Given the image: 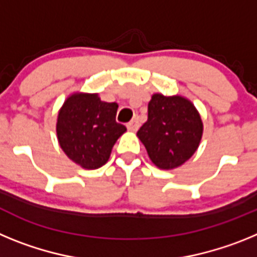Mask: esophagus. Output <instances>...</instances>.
I'll return each mask as SVG.
<instances>
[{"label":"esophagus","mask_w":257,"mask_h":257,"mask_svg":"<svg viewBox=\"0 0 257 257\" xmlns=\"http://www.w3.org/2000/svg\"><path fill=\"white\" fill-rule=\"evenodd\" d=\"M127 128L130 131H136L138 128H139V121H138V118H134V119H131L128 123H127Z\"/></svg>","instance_id":"esophagus-1"}]
</instances>
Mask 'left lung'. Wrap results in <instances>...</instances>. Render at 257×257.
<instances>
[{
  "label": "left lung",
  "instance_id": "left-lung-1",
  "mask_svg": "<svg viewBox=\"0 0 257 257\" xmlns=\"http://www.w3.org/2000/svg\"><path fill=\"white\" fill-rule=\"evenodd\" d=\"M202 131L201 117L189 100L154 94L148 104V119L138 136L152 162L162 170H171L194 154Z\"/></svg>",
  "mask_w": 257,
  "mask_h": 257
}]
</instances>
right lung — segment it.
Here are the masks:
<instances>
[{
    "mask_svg": "<svg viewBox=\"0 0 257 257\" xmlns=\"http://www.w3.org/2000/svg\"><path fill=\"white\" fill-rule=\"evenodd\" d=\"M118 105L101 101L96 94H74L60 109L56 133L61 149L83 169L105 165L113 145L126 131L115 121Z\"/></svg>",
    "mask_w": 257,
    "mask_h": 257,
    "instance_id": "obj_1",
    "label": "right lung"
}]
</instances>
